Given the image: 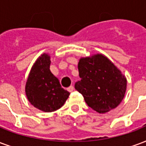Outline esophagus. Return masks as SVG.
Returning a JSON list of instances; mask_svg holds the SVG:
<instances>
[{"label": "esophagus", "instance_id": "esophagus-1", "mask_svg": "<svg viewBox=\"0 0 146 146\" xmlns=\"http://www.w3.org/2000/svg\"><path fill=\"white\" fill-rule=\"evenodd\" d=\"M73 89H74V87H73V86H70V87H69L67 88V90L68 91H69V92H73Z\"/></svg>", "mask_w": 146, "mask_h": 146}]
</instances>
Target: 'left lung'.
<instances>
[{"mask_svg":"<svg viewBox=\"0 0 146 146\" xmlns=\"http://www.w3.org/2000/svg\"><path fill=\"white\" fill-rule=\"evenodd\" d=\"M78 70L81 80L75 89L90 108L106 113L118 106L125 97L127 80L110 59L102 54L81 58Z\"/></svg>","mask_w":146,"mask_h":146,"instance_id":"8db88e82","label":"left lung"}]
</instances>
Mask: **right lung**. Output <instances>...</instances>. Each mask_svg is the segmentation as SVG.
Instances as JSON below:
<instances>
[{
  "mask_svg": "<svg viewBox=\"0 0 146 146\" xmlns=\"http://www.w3.org/2000/svg\"><path fill=\"white\" fill-rule=\"evenodd\" d=\"M50 56L44 53L32 66L25 85V94L32 105L45 112L56 111L64 104L70 92L61 87L49 70Z\"/></svg>",
  "mask_w": 146,
  "mask_h": 146,
  "instance_id": "1",
  "label": "right lung"
}]
</instances>
